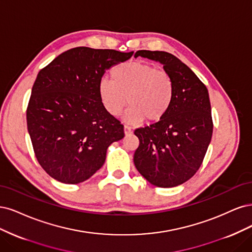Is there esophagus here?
<instances>
[{"label":"esophagus","mask_w":252,"mask_h":252,"mask_svg":"<svg viewBox=\"0 0 252 252\" xmlns=\"http://www.w3.org/2000/svg\"><path fill=\"white\" fill-rule=\"evenodd\" d=\"M124 128H125V134H126V135H128V134L132 133V129H131V127H129V126H125Z\"/></svg>","instance_id":"obj_1"}]
</instances>
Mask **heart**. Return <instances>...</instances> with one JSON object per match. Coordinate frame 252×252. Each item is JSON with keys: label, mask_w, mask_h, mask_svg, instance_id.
Instances as JSON below:
<instances>
[{"label": "heart", "mask_w": 252, "mask_h": 252, "mask_svg": "<svg viewBox=\"0 0 252 252\" xmlns=\"http://www.w3.org/2000/svg\"><path fill=\"white\" fill-rule=\"evenodd\" d=\"M104 109L118 116L126 105L131 124L157 123L167 113L174 95L173 80L164 71L143 62H128L113 71V79L103 77L98 86Z\"/></svg>", "instance_id": "heart-1"}]
</instances>
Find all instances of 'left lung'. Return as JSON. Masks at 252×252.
<instances>
[{"label": "left lung", "instance_id": "1", "mask_svg": "<svg viewBox=\"0 0 252 252\" xmlns=\"http://www.w3.org/2000/svg\"><path fill=\"white\" fill-rule=\"evenodd\" d=\"M142 56L163 64L173 80L174 95L164 117L136 128L139 147L134 154L136 168L151 184L174 188L197 173L213 136V118L207 88L175 55L139 50Z\"/></svg>", "mask_w": 252, "mask_h": 252}]
</instances>
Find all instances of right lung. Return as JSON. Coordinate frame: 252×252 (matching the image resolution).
I'll return each mask as SVG.
<instances>
[{"instance_id":"1","label":"right lung","mask_w":252,"mask_h":252,"mask_svg":"<svg viewBox=\"0 0 252 252\" xmlns=\"http://www.w3.org/2000/svg\"><path fill=\"white\" fill-rule=\"evenodd\" d=\"M134 52L72 48L38 72L27 107V127L38 163L53 179L84 182L104 163L124 125L104 109L98 86L104 72Z\"/></svg>"}]
</instances>
